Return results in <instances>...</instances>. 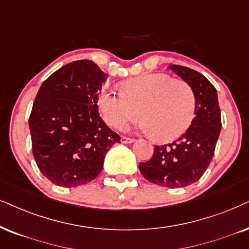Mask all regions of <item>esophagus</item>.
Returning a JSON list of instances; mask_svg holds the SVG:
<instances>
[{"label": "esophagus", "instance_id": "1", "mask_svg": "<svg viewBox=\"0 0 249 249\" xmlns=\"http://www.w3.org/2000/svg\"><path fill=\"white\" fill-rule=\"evenodd\" d=\"M121 141L123 143H132L134 141V139H132V138H127V137H122Z\"/></svg>", "mask_w": 249, "mask_h": 249}]
</instances>
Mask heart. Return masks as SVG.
Here are the masks:
<instances>
[{"label":"heart","instance_id":"1","mask_svg":"<svg viewBox=\"0 0 249 249\" xmlns=\"http://www.w3.org/2000/svg\"><path fill=\"white\" fill-rule=\"evenodd\" d=\"M195 106L190 85L165 73L132 78L121 84V92H103L99 96L102 117L109 126L123 130L141 116L143 131L160 141L175 140L185 133L194 118Z\"/></svg>","mask_w":249,"mask_h":249}]
</instances>
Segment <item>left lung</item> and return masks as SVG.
I'll return each instance as SVG.
<instances>
[{"mask_svg": "<svg viewBox=\"0 0 249 249\" xmlns=\"http://www.w3.org/2000/svg\"><path fill=\"white\" fill-rule=\"evenodd\" d=\"M186 81L195 94V117L191 126L171 143L155 146L149 161L139 163L148 181L179 188L202 177L212 162L222 127L216 88L200 72L180 65L169 67Z\"/></svg>", "mask_w": 249, "mask_h": 249, "instance_id": "1", "label": "left lung"}]
</instances>
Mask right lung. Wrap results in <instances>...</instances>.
Returning <instances> with one entry per match:
<instances>
[{"mask_svg": "<svg viewBox=\"0 0 249 249\" xmlns=\"http://www.w3.org/2000/svg\"><path fill=\"white\" fill-rule=\"evenodd\" d=\"M106 79L95 63L80 59L55 71L36 94L28 119L33 156L57 186L92 181L110 147L121 141L99 115L97 92Z\"/></svg>", "mask_w": 249, "mask_h": 249, "instance_id": "obj_1", "label": "right lung"}]
</instances>
